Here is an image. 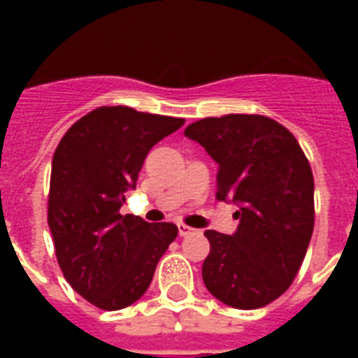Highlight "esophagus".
<instances>
[{"label": "esophagus", "mask_w": 358, "mask_h": 358, "mask_svg": "<svg viewBox=\"0 0 358 358\" xmlns=\"http://www.w3.org/2000/svg\"><path fill=\"white\" fill-rule=\"evenodd\" d=\"M195 232V229H191V227H187V224H178V234L180 236H189Z\"/></svg>", "instance_id": "obj_1"}]
</instances>
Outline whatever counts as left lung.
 <instances>
[{
	"instance_id": "8db88e82",
	"label": "left lung",
	"mask_w": 358,
	"mask_h": 358,
	"mask_svg": "<svg viewBox=\"0 0 358 358\" xmlns=\"http://www.w3.org/2000/svg\"><path fill=\"white\" fill-rule=\"evenodd\" d=\"M185 137L217 162V201L239 206L232 236L206 230L208 292L241 310L269 305L294 282L314 230V176L294 134L264 115L189 124Z\"/></svg>"
}]
</instances>
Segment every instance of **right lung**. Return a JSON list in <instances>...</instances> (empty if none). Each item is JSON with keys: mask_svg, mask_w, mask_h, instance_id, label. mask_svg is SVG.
I'll return each mask as SVG.
<instances>
[{"mask_svg": "<svg viewBox=\"0 0 358 358\" xmlns=\"http://www.w3.org/2000/svg\"><path fill=\"white\" fill-rule=\"evenodd\" d=\"M184 119L103 106L81 117L55 148L48 227L66 282L102 310L143 297L163 252L178 236L173 223L122 215L146 154Z\"/></svg>", "mask_w": 358, "mask_h": 358, "instance_id": "add662e5", "label": "right lung"}]
</instances>
